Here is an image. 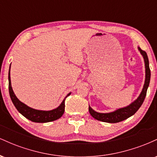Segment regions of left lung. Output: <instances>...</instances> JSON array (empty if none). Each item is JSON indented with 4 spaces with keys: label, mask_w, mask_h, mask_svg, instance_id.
Returning <instances> with one entry per match:
<instances>
[{
    "label": "left lung",
    "mask_w": 157,
    "mask_h": 157,
    "mask_svg": "<svg viewBox=\"0 0 157 157\" xmlns=\"http://www.w3.org/2000/svg\"><path fill=\"white\" fill-rule=\"evenodd\" d=\"M138 48L140 51V53L143 56L145 65V84H144L143 89H142L140 97L134 102H132L130 105L127 106L125 108H122V109H120L117 110V111H113V112L109 113H102L96 112V111H94L89 106V111L90 114L94 119L102 122H109V123H116V122L123 121V120H125L126 119L130 117L132 115H134L138 111V109H140L142 104L143 103L145 96H146L147 88H148L149 83H150L151 70L150 68H149V61L146 52L142 50L140 47H138Z\"/></svg>",
    "instance_id": "obj_1"
}]
</instances>
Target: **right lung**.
Instances as JSON below:
<instances>
[{
  "mask_svg": "<svg viewBox=\"0 0 157 157\" xmlns=\"http://www.w3.org/2000/svg\"><path fill=\"white\" fill-rule=\"evenodd\" d=\"M9 91H10V95L13 102L14 105L17 109L23 116L35 122H52L54 120H57L62 117L65 111V100L68 96H69L70 94L65 97L63 101L60 104V105L56 109L52 110V111H39V110H35L31 109L29 106L25 105L24 103L21 102L15 96V94L13 92L12 86H11V80H10V71H9Z\"/></svg>",
  "mask_w": 157,
  "mask_h": 157,
  "instance_id": "obj_1",
  "label": "right lung"
}]
</instances>
